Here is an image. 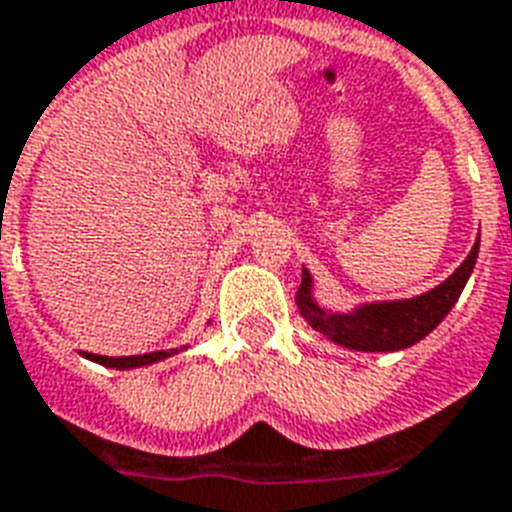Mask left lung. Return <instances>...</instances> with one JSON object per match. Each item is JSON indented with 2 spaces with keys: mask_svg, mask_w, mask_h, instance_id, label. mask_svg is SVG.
Instances as JSON below:
<instances>
[{
  "mask_svg": "<svg viewBox=\"0 0 512 512\" xmlns=\"http://www.w3.org/2000/svg\"><path fill=\"white\" fill-rule=\"evenodd\" d=\"M478 241L481 239H476L465 263L436 289H430L420 297H412V300L361 305L350 313H332L319 308L311 295V273L303 268V281L297 289V308L316 332H321L337 345L366 350V353L404 350L414 342H420L422 337H428L446 319V313L452 311L454 303L460 300L462 289L468 284L473 265H476Z\"/></svg>",
  "mask_w": 512,
  "mask_h": 512,
  "instance_id": "1",
  "label": "left lung"
}]
</instances>
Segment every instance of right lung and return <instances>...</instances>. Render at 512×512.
<instances>
[{
    "label": "right lung",
    "mask_w": 512,
    "mask_h": 512,
    "mask_svg": "<svg viewBox=\"0 0 512 512\" xmlns=\"http://www.w3.org/2000/svg\"><path fill=\"white\" fill-rule=\"evenodd\" d=\"M180 348H172V350H156V353H143V356H95V353H82L87 356L90 361H98L103 366H111V369H135V366H148L154 364V361H162V358H170L175 356Z\"/></svg>",
    "instance_id": "right-lung-1"
}]
</instances>
